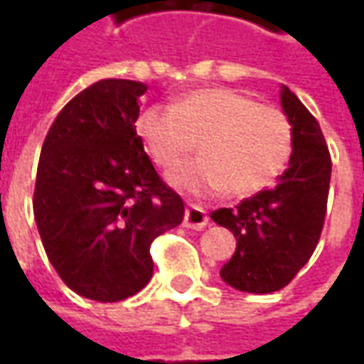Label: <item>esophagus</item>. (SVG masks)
I'll use <instances>...</instances> for the list:
<instances>
[{"mask_svg": "<svg viewBox=\"0 0 364 364\" xmlns=\"http://www.w3.org/2000/svg\"><path fill=\"white\" fill-rule=\"evenodd\" d=\"M208 224V216H206L205 208L197 205H189L185 208V218H183V226L193 230H203Z\"/></svg>", "mask_w": 364, "mask_h": 364, "instance_id": "34e87169", "label": "esophagus"}]
</instances>
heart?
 <instances>
[{"label":"heart","mask_w":364,"mask_h":364,"mask_svg":"<svg viewBox=\"0 0 364 364\" xmlns=\"http://www.w3.org/2000/svg\"><path fill=\"white\" fill-rule=\"evenodd\" d=\"M136 132L151 161L173 169L195 150L200 158L169 175L175 189L206 197L259 193L284 171L292 154V124L271 105L226 87L195 90L171 107H146Z\"/></svg>","instance_id":"obj_1"}]
</instances>
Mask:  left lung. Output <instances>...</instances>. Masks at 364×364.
Wrapping results in <instances>:
<instances>
[{
	"mask_svg": "<svg viewBox=\"0 0 364 364\" xmlns=\"http://www.w3.org/2000/svg\"><path fill=\"white\" fill-rule=\"evenodd\" d=\"M281 105L292 124L289 167L273 189L210 214L236 236V253L222 267L230 287L269 294L284 289L312 257L328 208L331 158L318 120L282 85Z\"/></svg>",
	"mask_w": 364,
	"mask_h": 364,
	"instance_id": "left-lung-1",
	"label": "left lung"
}]
</instances>
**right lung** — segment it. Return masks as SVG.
<instances>
[{
  "label": "right lung",
  "mask_w": 364,
  "mask_h": 364,
  "mask_svg": "<svg viewBox=\"0 0 364 364\" xmlns=\"http://www.w3.org/2000/svg\"><path fill=\"white\" fill-rule=\"evenodd\" d=\"M146 85L101 80L70 101L44 138L33 210L44 252L80 296L119 302L151 279L150 245L179 226L183 198L136 134Z\"/></svg>",
  "instance_id": "1"
}]
</instances>
